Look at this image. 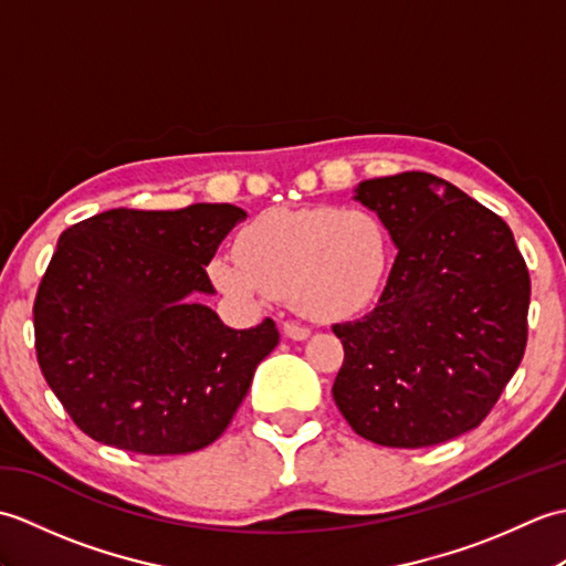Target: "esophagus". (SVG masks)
<instances>
[{"mask_svg":"<svg viewBox=\"0 0 566 566\" xmlns=\"http://www.w3.org/2000/svg\"><path fill=\"white\" fill-rule=\"evenodd\" d=\"M282 331H284V335H290L292 340H306L311 335V328L302 326V323H296V321H284Z\"/></svg>","mask_w":566,"mask_h":566,"instance_id":"1","label":"esophagus"}]
</instances>
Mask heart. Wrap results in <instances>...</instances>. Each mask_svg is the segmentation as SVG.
<instances>
[{
  "instance_id": "obj_1",
  "label": "heart",
  "mask_w": 566,
  "mask_h": 566,
  "mask_svg": "<svg viewBox=\"0 0 566 566\" xmlns=\"http://www.w3.org/2000/svg\"><path fill=\"white\" fill-rule=\"evenodd\" d=\"M238 255L211 274L240 298L292 296L316 318H345L371 304L389 264L387 231L365 209H272L240 228Z\"/></svg>"
}]
</instances>
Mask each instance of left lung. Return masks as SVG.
I'll list each match as a JSON object with an SVG mask.
<instances>
[{
    "label": "left lung",
    "instance_id": "left-lung-1",
    "mask_svg": "<svg viewBox=\"0 0 566 566\" xmlns=\"http://www.w3.org/2000/svg\"><path fill=\"white\" fill-rule=\"evenodd\" d=\"M357 199L399 248L367 316L335 323L333 399L384 448H428L476 428L527 345L531 274L509 223L430 172L367 179Z\"/></svg>",
    "mask_w": 566,
    "mask_h": 566
}]
</instances>
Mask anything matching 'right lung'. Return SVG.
Returning <instances> with one entry per match:
<instances>
[{
  "mask_svg": "<svg viewBox=\"0 0 566 566\" xmlns=\"http://www.w3.org/2000/svg\"><path fill=\"white\" fill-rule=\"evenodd\" d=\"M245 219L233 203L112 209L57 240L33 302L39 367L84 436L138 454L207 448L231 423L280 331L223 326L195 294Z\"/></svg>",
  "mask_w": 566,
  "mask_h": 566,
  "instance_id": "right-lung-1",
  "label": "right lung"
}]
</instances>
